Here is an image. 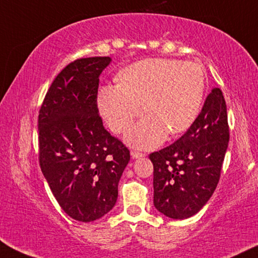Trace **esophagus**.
I'll return each instance as SVG.
<instances>
[{
  "label": "esophagus",
  "mask_w": 258,
  "mask_h": 258,
  "mask_svg": "<svg viewBox=\"0 0 258 258\" xmlns=\"http://www.w3.org/2000/svg\"><path fill=\"white\" fill-rule=\"evenodd\" d=\"M131 155H132L133 159H139V157H144L145 154L140 153V152H137V151H132V152H131Z\"/></svg>",
  "instance_id": "1"
}]
</instances>
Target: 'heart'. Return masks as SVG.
Wrapping results in <instances>:
<instances>
[{
    "instance_id": "heart-1",
    "label": "heart",
    "mask_w": 258,
    "mask_h": 258,
    "mask_svg": "<svg viewBox=\"0 0 258 258\" xmlns=\"http://www.w3.org/2000/svg\"><path fill=\"white\" fill-rule=\"evenodd\" d=\"M98 92V105L111 130L124 133L144 112L149 116L126 136L131 146L152 149L196 120L204 98L206 75L192 61L153 57L131 64ZM145 107H143V103Z\"/></svg>"
}]
</instances>
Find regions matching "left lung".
Listing matches in <instances>:
<instances>
[{"instance_id": "8db88e82", "label": "left lung", "mask_w": 258, "mask_h": 258, "mask_svg": "<svg viewBox=\"0 0 258 258\" xmlns=\"http://www.w3.org/2000/svg\"><path fill=\"white\" fill-rule=\"evenodd\" d=\"M227 107L213 88L185 134L149 154L154 166V206L171 219L198 213L217 187L228 147Z\"/></svg>"}]
</instances>
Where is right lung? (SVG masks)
<instances>
[{
  "label": "right lung",
  "mask_w": 258,
  "mask_h": 258,
  "mask_svg": "<svg viewBox=\"0 0 258 258\" xmlns=\"http://www.w3.org/2000/svg\"><path fill=\"white\" fill-rule=\"evenodd\" d=\"M109 56L83 57L53 81L38 116L39 163L49 189L69 217L90 222L110 212L130 151L103 126L99 75Z\"/></svg>",
  "instance_id": "obj_1"
}]
</instances>
